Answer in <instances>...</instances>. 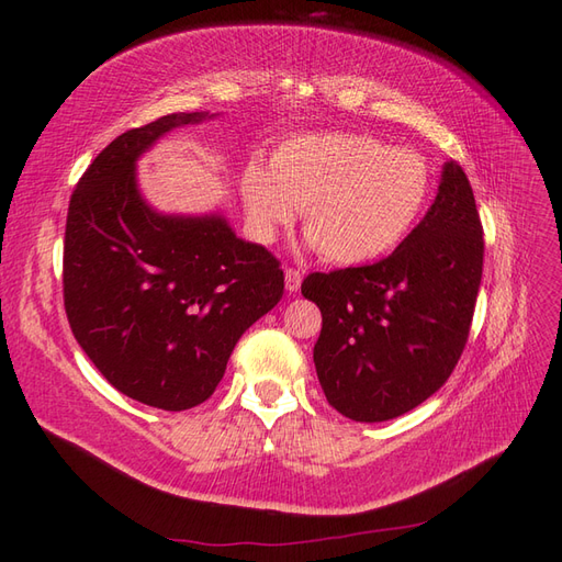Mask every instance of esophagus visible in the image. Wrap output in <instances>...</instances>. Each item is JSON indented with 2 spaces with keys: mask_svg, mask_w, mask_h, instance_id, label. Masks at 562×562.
Returning a JSON list of instances; mask_svg holds the SVG:
<instances>
[{
  "mask_svg": "<svg viewBox=\"0 0 562 562\" xmlns=\"http://www.w3.org/2000/svg\"><path fill=\"white\" fill-rule=\"evenodd\" d=\"M302 285V271L293 269V267H285V291L297 293Z\"/></svg>",
  "mask_w": 562,
  "mask_h": 562,
  "instance_id": "34e87169",
  "label": "esophagus"
}]
</instances>
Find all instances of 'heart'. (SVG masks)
I'll return each mask as SVG.
<instances>
[{"instance_id": "b5f03b06", "label": "heart", "mask_w": 562, "mask_h": 562, "mask_svg": "<svg viewBox=\"0 0 562 562\" xmlns=\"http://www.w3.org/2000/svg\"><path fill=\"white\" fill-rule=\"evenodd\" d=\"M248 223L262 241L304 211L310 246L335 265H366L394 250L429 196L415 149L386 147L366 133H310L283 143L271 166L241 176Z\"/></svg>"}]
</instances>
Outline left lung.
I'll return each instance as SVG.
<instances>
[{"instance_id": "1", "label": "left lung", "mask_w": 562, "mask_h": 562, "mask_svg": "<svg viewBox=\"0 0 562 562\" xmlns=\"http://www.w3.org/2000/svg\"><path fill=\"white\" fill-rule=\"evenodd\" d=\"M483 248L469 178L448 161L431 209L389 258L302 281L323 316L314 366L337 413L386 422L448 382L469 339Z\"/></svg>"}]
</instances>
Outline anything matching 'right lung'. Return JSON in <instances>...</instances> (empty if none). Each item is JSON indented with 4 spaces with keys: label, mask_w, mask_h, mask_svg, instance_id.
Here are the masks:
<instances>
[{
    "label": "right lung",
    "mask_w": 562,
    "mask_h": 562,
    "mask_svg": "<svg viewBox=\"0 0 562 562\" xmlns=\"http://www.w3.org/2000/svg\"><path fill=\"white\" fill-rule=\"evenodd\" d=\"M206 116L166 114L114 138L79 178L65 225L75 339L116 391L171 413L213 396L234 345L283 295L281 262L223 215H161L138 192L143 151Z\"/></svg>",
    "instance_id": "obj_1"
}]
</instances>
